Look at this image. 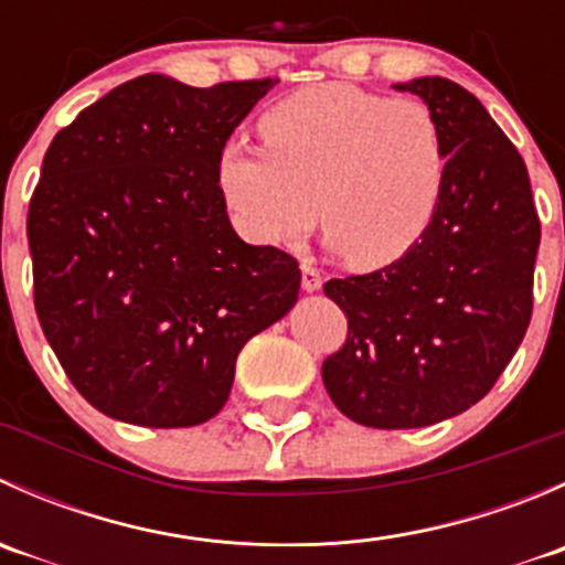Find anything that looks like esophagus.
<instances>
[{
	"label": "esophagus",
	"mask_w": 565,
	"mask_h": 565,
	"mask_svg": "<svg viewBox=\"0 0 565 565\" xmlns=\"http://www.w3.org/2000/svg\"><path fill=\"white\" fill-rule=\"evenodd\" d=\"M300 273H303V276H300V284H303L306 292H315V289L322 287V273H319L311 262H303V265H300Z\"/></svg>",
	"instance_id": "1"
}]
</instances>
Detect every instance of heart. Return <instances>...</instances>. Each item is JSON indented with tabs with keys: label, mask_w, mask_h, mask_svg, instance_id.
I'll return each instance as SVG.
<instances>
[{
	"label": "heart",
	"mask_w": 565,
	"mask_h": 565,
	"mask_svg": "<svg viewBox=\"0 0 565 565\" xmlns=\"http://www.w3.org/2000/svg\"><path fill=\"white\" fill-rule=\"evenodd\" d=\"M265 147L221 152L218 188L237 230L281 246L317 221L355 270L407 256L446 191L448 136L426 100L319 84L267 108Z\"/></svg>",
	"instance_id": "b5f03b06"
}]
</instances>
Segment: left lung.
<instances>
[{"label": "left lung", "instance_id": "1", "mask_svg": "<svg viewBox=\"0 0 565 565\" xmlns=\"http://www.w3.org/2000/svg\"><path fill=\"white\" fill-rule=\"evenodd\" d=\"M448 136L446 191L429 232L383 270L330 278L347 339L324 358L335 407L374 429H415L481 402L525 339L541 221L527 167L476 95L440 76L396 84Z\"/></svg>", "mask_w": 565, "mask_h": 565}]
</instances>
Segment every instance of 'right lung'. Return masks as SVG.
<instances>
[{"label":"right lung","instance_id":"add662e5","mask_svg":"<svg viewBox=\"0 0 565 565\" xmlns=\"http://www.w3.org/2000/svg\"><path fill=\"white\" fill-rule=\"evenodd\" d=\"M276 84L199 89L150 73L45 150L26 215L35 311L67 380L108 418L204 424L243 344L298 300V259L243 243L218 188L226 141Z\"/></svg>","mask_w":565,"mask_h":565}]
</instances>
